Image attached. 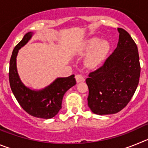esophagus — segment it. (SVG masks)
Here are the masks:
<instances>
[{
    "instance_id": "obj_1",
    "label": "esophagus",
    "mask_w": 148,
    "mask_h": 148,
    "mask_svg": "<svg viewBox=\"0 0 148 148\" xmlns=\"http://www.w3.org/2000/svg\"><path fill=\"white\" fill-rule=\"evenodd\" d=\"M75 79H76L77 83L84 82V76L82 74H77V75H75Z\"/></svg>"
}]
</instances>
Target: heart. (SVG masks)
Instances as JSON below:
<instances>
[{
	"instance_id": "b5f03b06",
	"label": "heart",
	"mask_w": 148,
	"mask_h": 148,
	"mask_svg": "<svg viewBox=\"0 0 148 148\" xmlns=\"http://www.w3.org/2000/svg\"><path fill=\"white\" fill-rule=\"evenodd\" d=\"M110 49L109 43L105 40H99L96 38L90 39L84 47V53L91 51L86 58V64L89 67H95L104 59Z\"/></svg>"
}]
</instances>
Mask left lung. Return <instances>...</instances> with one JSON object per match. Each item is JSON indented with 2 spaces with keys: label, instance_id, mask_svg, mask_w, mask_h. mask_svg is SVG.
<instances>
[{
  "label": "left lung",
  "instance_id": "1",
  "mask_svg": "<svg viewBox=\"0 0 148 148\" xmlns=\"http://www.w3.org/2000/svg\"><path fill=\"white\" fill-rule=\"evenodd\" d=\"M118 31L116 49L86 79L89 88L87 104L95 114L121 111L132 99L139 82L141 66L136 44L126 30L118 28Z\"/></svg>",
  "mask_w": 148,
  "mask_h": 148
}]
</instances>
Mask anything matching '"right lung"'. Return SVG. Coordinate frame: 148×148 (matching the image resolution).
Listing matches in <instances>:
<instances>
[{
	"mask_svg": "<svg viewBox=\"0 0 148 148\" xmlns=\"http://www.w3.org/2000/svg\"><path fill=\"white\" fill-rule=\"evenodd\" d=\"M32 32H27L12 51L10 61L9 79L15 99L22 108L31 116L40 119L54 117L61 108L64 95L76 84L75 75L57 78L49 87L40 91L27 88L21 82L16 68V57L21 47L32 37Z\"/></svg>",
	"mask_w": 148,
	"mask_h": 148,
	"instance_id": "right-lung-1",
	"label": "right lung"
}]
</instances>
